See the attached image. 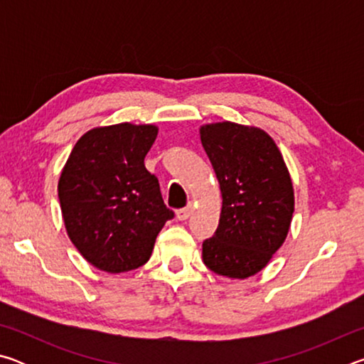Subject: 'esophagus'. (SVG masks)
I'll list each match as a JSON object with an SVG mask.
<instances>
[{
  "label": "esophagus",
  "instance_id": "esophagus-1",
  "mask_svg": "<svg viewBox=\"0 0 364 364\" xmlns=\"http://www.w3.org/2000/svg\"><path fill=\"white\" fill-rule=\"evenodd\" d=\"M191 213H193V205L189 204L188 207H184V208H181V210H178L176 217L180 221H184V220H188L191 217Z\"/></svg>",
  "mask_w": 364,
  "mask_h": 364
}]
</instances>
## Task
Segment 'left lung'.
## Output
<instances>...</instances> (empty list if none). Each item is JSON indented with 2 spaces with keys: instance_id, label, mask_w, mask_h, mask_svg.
Here are the masks:
<instances>
[{
  "instance_id": "8db88e82",
  "label": "left lung",
  "mask_w": 364,
  "mask_h": 364,
  "mask_svg": "<svg viewBox=\"0 0 364 364\" xmlns=\"http://www.w3.org/2000/svg\"><path fill=\"white\" fill-rule=\"evenodd\" d=\"M199 133L221 193L220 223L202 244V260L220 276L247 279L286 241L295 204L291 173L262 128L217 122Z\"/></svg>"
}]
</instances>
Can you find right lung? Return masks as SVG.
<instances>
[{"instance_id":"obj_1","label":"right lung","mask_w":364,"mask_h":364,"mask_svg":"<svg viewBox=\"0 0 364 364\" xmlns=\"http://www.w3.org/2000/svg\"><path fill=\"white\" fill-rule=\"evenodd\" d=\"M152 123H117L86 132L60 171L58 193L67 236L95 268L110 274L139 268L173 212L144 167L157 138Z\"/></svg>"}]
</instances>
